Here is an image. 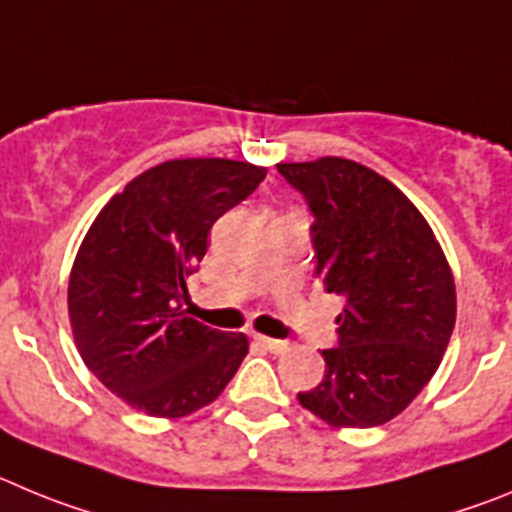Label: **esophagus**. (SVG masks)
<instances>
[{"instance_id": "esophagus-1", "label": "esophagus", "mask_w": 512, "mask_h": 512, "mask_svg": "<svg viewBox=\"0 0 512 512\" xmlns=\"http://www.w3.org/2000/svg\"><path fill=\"white\" fill-rule=\"evenodd\" d=\"M255 342L260 344L262 349H267V352H273V354H280L288 349V342H283V339H270V336H255Z\"/></svg>"}]
</instances>
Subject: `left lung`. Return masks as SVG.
Listing matches in <instances>:
<instances>
[{"instance_id":"obj_1","label":"left lung","mask_w":512,"mask_h":512,"mask_svg":"<svg viewBox=\"0 0 512 512\" xmlns=\"http://www.w3.org/2000/svg\"><path fill=\"white\" fill-rule=\"evenodd\" d=\"M313 214L316 278L347 301L324 380L298 403L334 428H372L408 408L439 370L457 321L444 250L421 211L347 158L278 163Z\"/></svg>"}]
</instances>
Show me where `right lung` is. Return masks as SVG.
<instances>
[{
  "mask_svg": "<svg viewBox=\"0 0 512 512\" xmlns=\"http://www.w3.org/2000/svg\"><path fill=\"white\" fill-rule=\"evenodd\" d=\"M265 176L242 160H168L112 196L86 232L68 280L73 339L101 385L135 411L191 416L247 357L245 334L209 329L181 301L216 219Z\"/></svg>",
  "mask_w": 512,
  "mask_h": 512,
  "instance_id": "1",
  "label": "right lung"
}]
</instances>
